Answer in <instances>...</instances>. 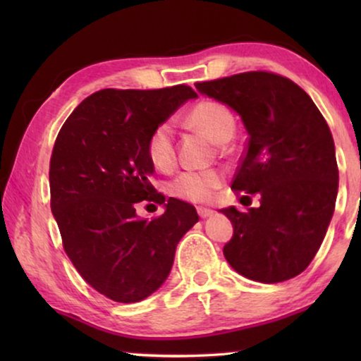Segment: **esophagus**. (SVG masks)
Segmentation results:
<instances>
[{
    "instance_id": "34e87169",
    "label": "esophagus",
    "mask_w": 361,
    "mask_h": 361,
    "mask_svg": "<svg viewBox=\"0 0 361 361\" xmlns=\"http://www.w3.org/2000/svg\"><path fill=\"white\" fill-rule=\"evenodd\" d=\"M197 214H199L200 219H207V216L214 215V210L205 209V207H199V209H197Z\"/></svg>"
}]
</instances>
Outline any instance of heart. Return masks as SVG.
<instances>
[{
  "mask_svg": "<svg viewBox=\"0 0 361 361\" xmlns=\"http://www.w3.org/2000/svg\"><path fill=\"white\" fill-rule=\"evenodd\" d=\"M187 123L207 133L219 145L233 137L236 121L231 110L216 100H202L187 113ZM147 156L159 171L171 169L176 161L174 131L169 123H161L147 140ZM221 177L215 171H184L169 184V192L187 202H209L219 189Z\"/></svg>",
  "mask_w": 361,
  "mask_h": 361,
  "instance_id": "b5f03b06",
  "label": "heart"
}]
</instances>
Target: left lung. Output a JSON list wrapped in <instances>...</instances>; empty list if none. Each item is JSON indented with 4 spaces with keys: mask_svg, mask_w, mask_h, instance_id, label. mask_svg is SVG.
I'll return each mask as SVG.
<instances>
[{
    "mask_svg": "<svg viewBox=\"0 0 361 361\" xmlns=\"http://www.w3.org/2000/svg\"><path fill=\"white\" fill-rule=\"evenodd\" d=\"M195 88L241 116L250 137L231 189L261 197L258 209L221 210L233 224L224 246L226 261L259 283L295 278L322 245L337 199L327 121L302 88L273 72L236 73L197 82Z\"/></svg>",
    "mask_w": 361,
    "mask_h": 361,
    "instance_id": "8db88e82",
    "label": "left lung"
}]
</instances>
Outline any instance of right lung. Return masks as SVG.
Listing matches in <instances>:
<instances>
[{"mask_svg":"<svg viewBox=\"0 0 361 361\" xmlns=\"http://www.w3.org/2000/svg\"><path fill=\"white\" fill-rule=\"evenodd\" d=\"M197 93L187 85L159 90H105L87 97L59 131L51 156V209L63 250L78 274L115 302H140L164 283L179 240L199 221L194 205L151 184L147 140ZM140 201L164 203L147 221Z\"/></svg>","mask_w":361,"mask_h":361,"instance_id":"right-lung-1","label":"right lung"}]
</instances>
